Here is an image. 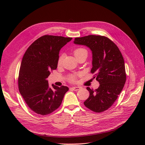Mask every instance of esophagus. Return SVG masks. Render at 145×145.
I'll list each match as a JSON object with an SVG mask.
<instances>
[{
  "label": "esophagus",
  "mask_w": 145,
  "mask_h": 145,
  "mask_svg": "<svg viewBox=\"0 0 145 145\" xmlns=\"http://www.w3.org/2000/svg\"><path fill=\"white\" fill-rule=\"evenodd\" d=\"M71 89H72V90H73L74 91H78V90H80L81 89V88L80 87H72Z\"/></svg>",
  "instance_id": "1"
}]
</instances>
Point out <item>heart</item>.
<instances>
[{
    "label": "heart",
    "instance_id": "heart-1",
    "mask_svg": "<svg viewBox=\"0 0 145 145\" xmlns=\"http://www.w3.org/2000/svg\"><path fill=\"white\" fill-rule=\"evenodd\" d=\"M88 53L86 49H83V48H78L74 50L73 54H74V56L76 57V58H77L81 55L83 54V53ZM63 59V56L62 55H60L59 56L58 59H57V65L58 66H60L62 64ZM67 79L69 82H70L71 83H74L77 80V74H71L69 75H68Z\"/></svg>",
    "mask_w": 145,
    "mask_h": 145
}]
</instances>
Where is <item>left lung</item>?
Listing matches in <instances>:
<instances>
[{"label": "left lung", "mask_w": 145, "mask_h": 145, "mask_svg": "<svg viewBox=\"0 0 145 145\" xmlns=\"http://www.w3.org/2000/svg\"><path fill=\"white\" fill-rule=\"evenodd\" d=\"M74 43L85 45L92 50L93 67L90 72L100 83L97 89L86 88L90 95L84 102L85 106L96 113L108 110L117 99L126 82L122 55L116 44L104 36L76 37Z\"/></svg>", "instance_id": "8db88e82"}]
</instances>
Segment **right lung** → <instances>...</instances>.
<instances>
[{
  "label": "right lung",
  "instance_id": "1",
  "mask_svg": "<svg viewBox=\"0 0 145 145\" xmlns=\"http://www.w3.org/2000/svg\"><path fill=\"white\" fill-rule=\"evenodd\" d=\"M72 37L44 35L36 40L23 57L18 77V87L29 108L45 116L54 112L62 103L67 86H49L46 80L57 67L60 49Z\"/></svg>",
  "mask_w": 145,
  "mask_h": 145
}]
</instances>
